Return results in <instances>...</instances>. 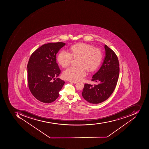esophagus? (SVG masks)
<instances>
[{
    "label": "esophagus",
    "mask_w": 149,
    "mask_h": 149,
    "mask_svg": "<svg viewBox=\"0 0 149 149\" xmlns=\"http://www.w3.org/2000/svg\"><path fill=\"white\" fill-rule=\"evenodd\" d=\"M69 82H71V83H76L77 82L76 81H70Z\"/></svg>",
    "instance_id": "obj_1"
}]
</instances>
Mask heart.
Masks as SVG:
<instances>
[{
    "mask_svg": "<svg viewBox=\"0 0 149 149\" xmlns=\"http://www.w3.org/2000/svg\"><path fill=\"white\" fill-rule=\"evenodd\" d=\"M72 58H78V67H70L63 73V77L71 81H77L86 75V70L95 71L102 62V54L101 50L85 43H80L72 46L70 52L63 51L59 54L58 60L63 68L70 65Z\"/></svg>",
    "mask_w": 149,
    "mask_h": 149,
    "instance_id": "heart-1",
    "label": "heart"
}]
</instances>
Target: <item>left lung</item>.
<instances>
[{
	"label": "left lung",
	"instance_id": "8db88e82",
	"mask_svg": "<svg viewBox=\"0 0 149 149\" xmlns=\"http://www.w3.org/2000/svg\"><path fill=\"white\" fill-rule=\"evenodd\" d=\"M105 56L102 66L93 76L91 81L97 82L94 86L85 84L82 95L91 103L98 104L107 99L113 93L119 77V61L115 52L104 46Z\"/></svg>",
	"mask_w": 149,
	"mask_h": 149
}]
</instances>
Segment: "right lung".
Listing matches in <instances>:
<instances>
[{
	"label": "right lung",
	"mask_w": 149,
	"mask_h": 149,
	"mask_svg": "<svg viewBox=\"0 0 149 149\" xmlns=\"http://www.w3.org/2000/svg\"><path fill=\"white\" fill-rule=\"evenodd\" d=\"M65 44L62 42L44 44L29 58L27 65L28 86L31 93L40 102L49 103L55 101L65 83L59 78L55 80V77L61 73L56 54Z\"/></svg>",
	"instance_id": "add662e5"
}]
</instances>
